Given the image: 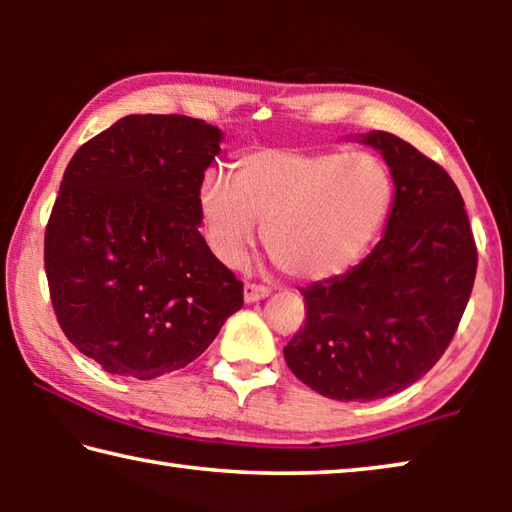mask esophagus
Returning a JSON list of instances; mask_svg holds the SVG:
<instances>
[{
	"label": "esophagus",
	"mask_w": 512,
	"mask_h": 512,
	"mask_svg": "<svg viewBox=\"0 0 512 512\" xmlns=\"http://www.w3.org/2000/svg\"><path fill=\"white\" fill-rule=\"evenodd\" d=\"M268 293H271V289L264 287V284H255V282H246L244 284V300L246 302H259L268 298Z\"/></svg>",
	"instance_id": "34e87169"
}]
</instances>
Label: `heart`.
Instances as JSON below:
<instances>
[{
  "label": "heart",
  "mask_w": 512,
  "mask_h": 512,
  "mask_svg": "<svg viewBox=\"0 0 512 512\" xmlns=\"http://www.w3.org/2000/svg\"><path fill=\"white\" fill-rule=\"evenodd\" d=\"M395 183L372 153L255 149L235 176L205 173L198 205L214 255L244 262L264 221V246L284 273L327 280L357 262L379 235Z\"/></svg>",
  "instance_id": "heart-1"
}]
</instances>
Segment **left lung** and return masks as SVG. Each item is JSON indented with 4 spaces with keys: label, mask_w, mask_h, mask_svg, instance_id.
Segmentation results:
<instances>
[{
    "label": "left lung",
    "mask_w": 512,
    "mask_h": 512,
    "mask_svg": "<svg viewBox=\"0 0 512 512\" xmlns=\"http://www.w3.org/2000/svg\"><path fill=\"white\" fill-rule=\"evenodd\" d=\"M361 142L393 173L386 232L359 266L302 289L305 327L284 348L302 384L339 402L400 393L436 366L479 259L461 192L438 162L384 131Z\"/></svg>",
    "instance_id": "1"
}]
</instances>
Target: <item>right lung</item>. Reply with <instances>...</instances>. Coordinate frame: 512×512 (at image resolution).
Masks as SVG:
<instances>
[{
	"label": "right lung",
	"mask_w": 512,
	"mask_h": 512,
	"mask_svg": "<svg viewBox=\"0 0 512 512\" xmlns=\"http://www.w3.org/2000/svg\"><path fill=\"white\" fill-rule=\"evenodd\" d=\"M221 140L203 119L128 115L67 164L45 232L49 296L69 343L112 375L185 368L244 305L198 232Z\"/></svg>",
	"instance_id": "right-lung-1"
}]
</instances>
